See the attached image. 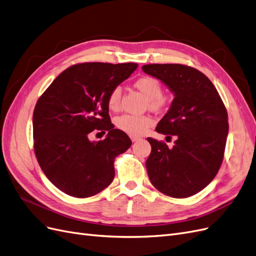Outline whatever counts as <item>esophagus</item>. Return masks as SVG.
Returning <instances> with one entry per match:
<instances>
[{"mask_svg":"<svg viewBox=\"0 0 256 256\" xmlns=\"http://www.w3.org/2000/svg\"><path fill=\"white\" fill-rule=\"evenodd\" d=\"M130 139H132V142H138V140L140 139L139 137H136V136H130Z\"/></svg>","mask_w":256,"mask_h":256,"instance_id":"1","label":"esophagus"}]
</instances>
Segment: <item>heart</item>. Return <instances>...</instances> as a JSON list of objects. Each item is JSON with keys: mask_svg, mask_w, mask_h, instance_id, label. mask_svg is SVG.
Masks as SVG:
<instances>
[{"mask_svg": "<svg viewBox=\"0 0 256 256\" xmlns=\"http://www.w3.org/2000/svg\"><path fill=\"white\" fill-rule=\"evenodd\" d=\"M134 87L137 88L146 98V105L153 112H160L167 105V98L162 94V87L158 80L153 76H142L134 82ZM121 89L114 88L107 96V106L112 112L120 108ZM153 124L150 116H136V114H126L116 119V126L130 136H142L146 130Z\"/></svg>", "mask_w": 256, "mask_h": 256, "instance_id": "heart-1", "label": "heart"}]
</instances>
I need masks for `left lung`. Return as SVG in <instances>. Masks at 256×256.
I'll return each mask as SVG.
<instances>
[{
  "label": "left lung",
  "mask_w": 256,
  "mask_h": 256,
  "mask_svg": "<svg viewBox=\"0 0 256 256\" xmlns=\"http://www.w3.org/2000/svg\"><path fill=\"white\" fill-rule=\"evenodd\" d=\"M142 70L158 78L174 94L168 112L156 132L174 146L148 137L152 150L146 162L152 185L172 198H188L201 192L224 162L228 133V112L210 78L190 66L152 64Z\"/></svg>",
  "instance_id": "obj_1"
}]
</instances>
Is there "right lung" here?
<instances>
[{
  "label": "right lung",
  "instance_id": "obj_1",
  "mask_svg": "<svg viewBox=\"0 0 256 256\" xmlns=\"http://www.w3.org/2000/svg\"><path fill=\"white\" fill-rule=\"evenodd\" d=\"M137 64L83 62L62 71L40 96L32 114L34 151L40 168L62 192L88 198L102 192L114 176V158L132 144L114 128L107 96ZM94 129L108 132L90 142Z\"/></svg>",
  "mask_w": 256,
  "mask_h": 256
}]
</instances>
